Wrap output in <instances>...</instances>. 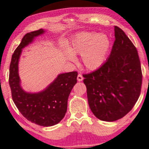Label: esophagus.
<instances>
[{
	"instance_id": "1",
	"label": "esophagus",
	"mask_w": 149,
	"mask_h": 149,
	"mask_svg": "<svg viewBox=\"0 0 149 149\" xmlns=\"http://www.w3.org/2000/svg\"><path fill=\"white\" fill-rule=\"evenodd\" d=\"M83 79H84V77H82V75L81 74H78V75H77V81L79 82H81V81H83Z\"/></svg>"
}]
</instances>
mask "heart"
I'll use <instances>...</instances> for the list:
<instances>
[{"mask_svg": "<svg viewBox=\"0 0 149 149\" xmlns=\"http://www.w3.org/2000/svg\"><path fill=\"white\" fill-rule=\"evenodd\" d=\"M109 48V41L104 35L82 32L79 33L67 47V58L74 60V55H82V62L86 68L94 70L106 60Z\"/></svg>", "mask_w": 149, "mask_h": 149, "instance_id": "1", "label": "heart"}]
</instances>
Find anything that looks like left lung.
<instances>
[{"mask_svg":"<svg viewBox=\"0 0 149 149\" xmlns=\"http://www.w3.org/2000/svg\"><path fill=\"white\" fill-rule=\"evenodd\" d=\"M114 36L107 61L96 70L83 74L91 111L105 121L119 120L131 111L142 82L136 48L118 26H114Z\"/></svg>","mask_w":149,"mask_h":149,"instance_id":"left-lung-1","label":"left lung"}]
</instances>
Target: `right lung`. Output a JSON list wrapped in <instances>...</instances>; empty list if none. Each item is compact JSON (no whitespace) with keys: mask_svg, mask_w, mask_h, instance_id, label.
I'll return each instance as SVG.
<instances>
[{"mask_svg":"<svg viewBox=\"0 0 149 149\" xmlns=\"http://www.w3.org/2000/svg\"><path fill=\"white\" fill-rule=\"evenodd\" d=\"M44 32L43 29H40L26 34L22 38L12 56L9 82L13 100L22 116L36 125L51 127L58 123L65 115L68 96L77 83V72L59 74L54 81L40 93H29L22 89L18 74L22 49Z\"/></svg>","mask_w":149,"mask_h":149,"instance_id":"right-lung-1","label":"right lung"}]
</instances>
